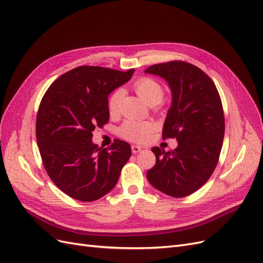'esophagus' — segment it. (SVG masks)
Segmentation results:
<instances>
[{
    "instance_id": "1",
    "label": "esophagus",
    "mask_w": 263,
    "mask_h": 263,
    "mask_svg": "<svg viewBox=\"0 0 263 263\" xmlns=\"http://www.w3.org/2000/svg\"><path fill=\"white\" fill-rule=\"evenodd\" d=\"M142 149V147L141 146H137V145H133L132 146V151H133V154H137V153H139V151Z\"/></svg>"
}]
</instances>
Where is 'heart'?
Masks as SVG:
<instances>
[{"instance_id":"1","label":"heart","mask_w":263,"mask_h":263,"mask_svg":"<svg viewBox=\"0 0 263 263\" xmlns=\"http://www.w3.org/2000/svg\"><path fill=\"white\" fill-rule=\"evenodd\" d=\"M134 90L138 97L146 102L149 106L157 105L160 103L164 90L163 86L155 79L142 77L134 83ZM124 97L123 90H115L107 101V109L110 116H116L121 108V102ZM155 125L150 122H136L126 121L118 129L119 136L135 142H142L149 138L150 134L154 132Z\"/></svg>"}]
</instances>
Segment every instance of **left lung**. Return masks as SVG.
Here are the masks:
<instances>
[{
	"instance_id": "1",
	"label": "left lung",
	"mask_w": 263,
	"mask_h": 263,
	"mask_svg": "<svg viewBox=\"0 0 263 263\" xmlns=\"http://www.w3.org/2000/svg\"><path fill=\"white\" fill-rule=\"evenodd\" d=\"M168 82L171 107L162 137L176 138L178 147H154L156 164L147 172L150 184L172 197L194 193L210 179L218 162L225 118L218 91L204 71L184 61L158 63L145 70Z\"/></svg>"
}]
</instances>
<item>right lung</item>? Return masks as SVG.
Returning <instances> with one entry per match:
<instances>
[{"mask_svg": "<svg viewBox=\"0 0 263 263\" xmlns=\"http://www.w3.org/2000/svg\"><path fill=\"white\" fill-rule=\"evenodd\" d=\"M134 71L81 66L45 93L36 118L37 145L49 178L70 197L92 202L104 196L130 158L128 142L116 139L102 149L93 144L92 132L108 122V95Z\"/></svg>", "mask_w": 263, "mask_h": 263, "instance_id": "1", "label": "right lung"}]
</instances>
